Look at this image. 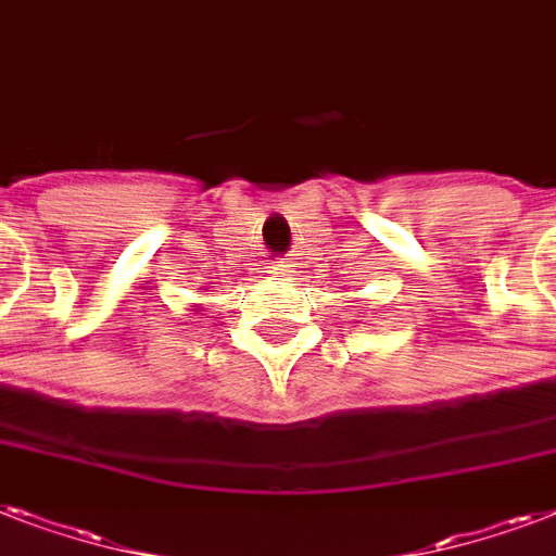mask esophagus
I'll return each instance as SVG.
<instances>
[{
    "label": "esophagus",
    "mask_w": 556,
    "mask_h": 556,
    "mask_svg": "<svg viewBox=\"0 0 556 556\" xmlns=\"http://www.w3.org/2000/svg\"><path fill=\"white\" fill-rule=\"evenodd\" d=\"M288 268H291V265H286V262H274V265H270V274H277V277H286Z\"/></svg>",
    "instance_id": "1"
}]
</instances>
